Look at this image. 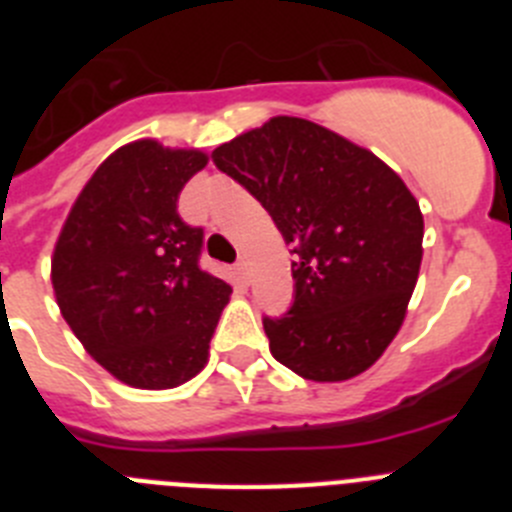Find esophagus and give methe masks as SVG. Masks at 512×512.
Instances as JSON below:
<instances>
[{"instance_id":"1","label":"esophagus","mask_w":512,"mask_h":512,"mask_svg":"<svg viewBox=\"0 0 512 512\" xmlns=\"http://www.w3.org/2000/svg\"><path fill=\"white\" fill-rule=\"evenodd\" d=\"M235 274H238V279H241L243 284L251 282V269H248V261L241 259L238 264H235Z\"/></svg>"}]
</instances>
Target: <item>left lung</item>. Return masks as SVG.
<instances>
[{
    "label": "left lung",
    "instance_id": "8db88e82",
    "mask_svg": "<svg viewBox=\"0 0 512 512\" xmlns=\"http://www.w3.org/2000/svg\"><path fill=\"white\" fill-rule=\"evenodd\" d=\"M212 161L295 246V302L264 318L271 356L312 382L366 372L397 336L423 259V215L405 182L302 117H271Z\"/></svg>",
    "mask_w": 512,
    "mask_h": 512
}]
</instances>
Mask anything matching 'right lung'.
Segmentation results:
<instances>
[{
	"mask_svg": "<svg viewBox=\"0 0 512 512\" xmlns=\"http://www.w3.org/2000/svg\"><path fill=\"white\" fill-rule=\"evenodd\" d=\"M194 148L135 140L102 161L71 207L51 261L63 320L97 364L138 390H171L207 364L230 284L200 269L202 228L179 217Z\"/></svg>",
	"mask_w": 512,
	"mask_h": 512,
	"instance_id": "1",
	"label": "right lung"
}]
</instances>
